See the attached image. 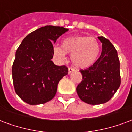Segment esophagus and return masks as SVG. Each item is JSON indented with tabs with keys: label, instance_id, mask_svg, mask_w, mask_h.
<instances>
[{
	"label": "esophagus",
	"instance_id": "esophagus-1",
	"mask_svg": "<svg viewBox=\"0 0 132 132\" xmlns=\"http://www.w3.org/2000/svg\"><path fill=\"white\" fill-rule=\"evenodd\" d=\"M74 71V69H72V68H69V71H68V73L69 74H71L72 72Z\"/></svg>",
	"mask_w": 132,
	"mask_h": 132
}]
</instances>
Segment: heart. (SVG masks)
<instances>
[{"label":"heart","mask_w":132,"mask_h":132,"mask_svg":"<svg viewBox=\"0 0 132 132\" xmlns=\"http://www.w3.org/2000/svg\"><path fill=\"white\" fill-rule=\"evenodd\" d=\"M62 48L55 46L54 54L60 60L66 59V54L71 55L73 64L78 69H87L96 61L100 53V44L94 37L76 36L65 39Z\"/></svg>","instance_id":"obj_1"}]
</instances>
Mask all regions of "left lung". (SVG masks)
<instances>
[{"label": "left lung", "mask_w": 132, "mask_h": 132, "mask_svg": "<svg viewBox=\"0 0 132 132\" xmlns=\"http://www.w3.org/2000/svg\"><path fill=\"white\" fill-rule=\"evenodd\" d=\"M98 39L102 43L101 55L93 66L80 71L83 80L76 88L80 99L93 105L109 101L121 83L117 50L104 37H98Z\"/></svg>", "instance_id": "8db88e82"}]
</instances>
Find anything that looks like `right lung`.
I'll use <instances>...</instances> for the list:
<instances>
[{
	"instance_id": "add662e5",
	"label": "right lung",
	"mask_w": 132,
	"mask_h": 132,
	"mask_svg": "<svg viewBox=\"0 0 132 132\" xmlns=\"http://www.w3.org/2000/svg\"><path fill=\"white\" fill-rule=\"evenodd\" d=\"M69 29L46 25L25 37L17 49L12 67L16 93L31 105L44 104L54 98L58 83L68 74V68L56 66L53 43Z\"/></svg>"
}]
</instances>
